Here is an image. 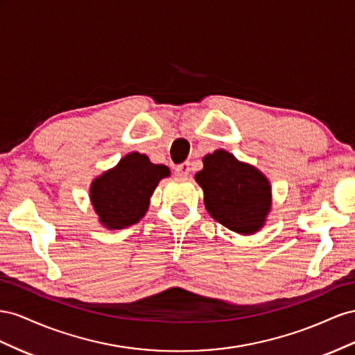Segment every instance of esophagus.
Instances as JSON below:
<instances>
[{
    "label": "esophagus",
    "instance_id": "34e87169",
    "mask_svg": "<svg viewBox=\"0 0 355 355\" xmlns=\"http://www.w3.org/2000/svg\"><path fill=\"white\" fill-rule=\"evenodd\" d=\"M190 172V164L189 162H183V164H180L175 166V174L180 177H187Z\"/></svg>",
    "mask_w": 355,
    "mask_h": 355
}]
</instances>
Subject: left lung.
<instances>
[{
	"label": "left lung",
	"instance_id": "left-lung-1",
	"mask_svg": "<svg viewBox=\"0 0 355 355\" xmlns=\"http://www.w3.org/2000/svg\"><path fill=\"white\" fill-rule=\"evenodd\" d=\"M202 162L204 168L195 180L204 190L208 214L239 235L257 234L272 209L268 177L223 148L207 155Z\"/></svg>",
	"mask_w": 355,
	"mask_h": 355
}]
</instances>
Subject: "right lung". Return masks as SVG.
<instances>
[{
	"instance_id": "1",
	"label": "right lung",
	"mask_w": 355,
	"mask_h": 355,
	"mask_svg": "<svg viewBox=\"0 0 355 355\" xmlns=\"http://www.w3.org/2000/svg\"><path fill=\"white\" fill-rule=\"evenodd\" d=\"M169 175L168 166L151 164L148 156L128 153L90 184L89 198L98 221L108 230L134 226L146 216L159 181Z\"/></svg>"
}]
</instances>
